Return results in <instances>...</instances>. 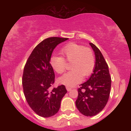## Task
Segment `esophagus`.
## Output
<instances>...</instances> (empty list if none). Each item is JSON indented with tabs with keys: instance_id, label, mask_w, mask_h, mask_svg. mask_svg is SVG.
<instances>
[{
	"instance_id": "1",
	"label": "esophagus",
	"mask_w": 131,
	"mask_h": 131,
	"mask_svg": "<svg viewBox=\"0 0 131 131\" xmlns=\"http://www.w3.org/2000/svg\"><path fill=\"white\" fill-rule=\"evenodd\" d=\"M66 88H67V90L68 91H70L72 89V88H70V87H68V86L66 87Z\"/></svg>"
}]
</instances>
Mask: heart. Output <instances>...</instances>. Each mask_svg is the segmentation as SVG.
Wrapping results in <instances>:
<instances>
[{
	"label": "heart",
	"mask_w": 131,
	"mask_h": 131,
	"mask_svg": "<svg viewBox=\"0 0 131 131\" xmlns=\"http://www.w3.org/2000/svg\"><path fill=\"white\" fill-rule=\"evenodd\" d=\"M61 53L66 61L71 62V70L59 78L60 83L68 87L74 86L82 81V76L87 77L92 73L95 65V58L91 49L76 43H70L61 49ZM64 59L62 57L57 55L50 57L51 67L58 74H63L65 71Z\"/></svg>",
	"instance_id": "b5f03b06"
}]
</instances>
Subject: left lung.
Masks as SVG:
<instances>
[{
    "label": "left lung",
    "mask_w": 131,
    "mask_h": 131,
    "mask_svg": "<svg viewBox=\"0 0 131 131\" xmlns=\"http://www.w3.org/2000/svg\"><path fill=\"white\" fill-rule=\"evenodd\" d=\"M89 44L94 52L95 65L89 79L79 85L76 106L82 115L93 116L101 112L107 103L112 80L108 66L101 52L94 43Z\"/></svg>",
    "instance_id": "obj_1"
}]
</instances>
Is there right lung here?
Listing matches in <instances>:
<instances>
[{
  "label": "right lung",
  "instance_id": "right-lung-1",
  "mask_svg": "<svg viewBox=\"0 0 131 131\" xmlns=\"http://www.w3.org/2000/svg\"><path fill=\"white\" fill-rule=\"evenodd\" d=\"M68 39L52 37L42 40L32 50L24 68L22 84L25 98L31 109L43 118L58 112L61 99L67 92L64 85L52 88L55 73L50 59L57 45Z\"/></svg>",
  "mask_w": 131,
  "mask_h": 131
}]
</instances>
